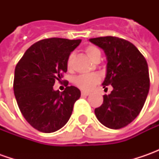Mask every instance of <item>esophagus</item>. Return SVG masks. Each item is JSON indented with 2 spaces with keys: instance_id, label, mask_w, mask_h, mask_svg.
<instances>
[{
  "instance_id": "34e87169",
  "label": "esophagus",
  "mask_w": 159,
  "mask_h": 159,
  "mask_svg": "<svg viewBox=\"0 0 159 159\" xmlns=\"http://www.w3.org/2000/svg\"><path fill=\"white\" fill-rule=\"evenodd\" d=\"M89 95V92H86V91H82V92H81V95H82V96H87V95Z\"/></svg>"
}]
</instances>
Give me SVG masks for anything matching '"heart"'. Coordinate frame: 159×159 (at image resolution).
<instances>
[{
	"instance_id": "1",
	"label": "heart",
	"mask_w": 159,
	"mask_h": 159,
	"mask_svg": "<svg viewBox=\"0 0 159 159\" xmlns=\"http://www.w3.org/2000/svg\"><path fill=\"white\" fill-rule=\"evenodd\" d=\"M86 53L92 61L95 58V57L100 53L99 49L97 48H95L94 46H89L86 48ZM73 54H70L67 60V65L70 68L71 66V62L73 59ZM100 81V76L97 74H86V75H80L75 79V83L76 85L80 88V89H83V90H91L95 87L97 83H99Z\"/></svg>"
}]
</instances>
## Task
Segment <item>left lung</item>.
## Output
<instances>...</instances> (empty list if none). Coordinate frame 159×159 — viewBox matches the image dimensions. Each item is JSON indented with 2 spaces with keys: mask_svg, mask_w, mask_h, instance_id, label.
Segmentation results:
<instances>
[{
  "mask_svg": "<svg viewBox=\"0 0 159 159\" xmlns=\"http://www.w3.org/2000/svg\"><path fill=\"white\" fill-rule=\"evenodd\" d=\"M104 51L107 72L103 88L111 85L110 95L95 110L97 119L106 127L119 129L130 124L141 112L150 90L146 59L131 42L118 37L89 39Z\"/></svg>",
  "mask_w": 159,
  "mask_h": 159,
  "instance_id": "1",
  "label": "left lung"
}]
</instances>
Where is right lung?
Listing matches in <instances>:
<instances>
[{"label": "right lung", "mask_w": 159, "mask_h": 159, "mask_svg": "<svg viewBox=\"0 0 159 159\" xmlns=\"http://www.w3.org/2000/svg\"><path fill=\"white\" fill-rule=\"evenodd\" d=\"M81 40L50 38L30 47L15 68L14 94L19 110L28 123L42 133L62 128L70 119L80 91L74 86L54 90L67 71V60Z\"/></svg>", "instance_id": "1"}]
</instances>
